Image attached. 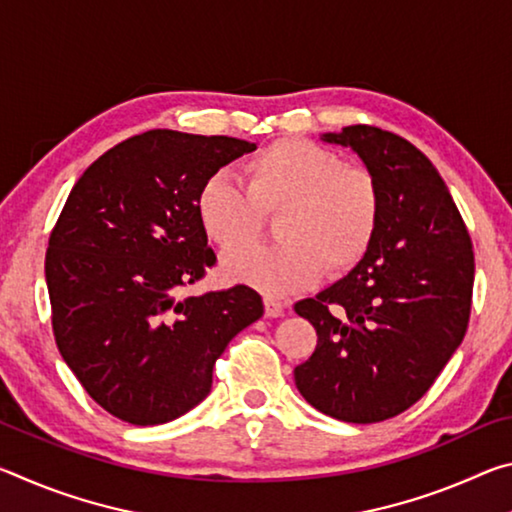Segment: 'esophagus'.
<instances>
[{"mask_svg": "<svg viewBox=\"0 0 512 512\" xmlns=\"http://www.w3.org/2000/svg\"><path fill=\"white\" fill-rule=\"evenodd\" d=\"M264 314H266V318H280L284 314V305L280 300L266 296L264 298Z\"/></svg>", "mask_w": 512, "mask_h": 512, "instance_id": "esophagus-1", "label": "esophagus"}]
</instances>
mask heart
<instances>
[{
  "label": "heart",
  "mask_w": 512,
  "mask_h": 512,
  "mask_svg": "<svg viewBox=\"0 0 512 512\" xmlns=\"http://www.w3.org/2000/svg\"><path fill=\"white\" fill-rule=\"evenodd\" d=\"M241 187L216 171L196 196L205 235L223 250L249 243L261 214L281 210L282 245L241 249L223 257V273L266 293L307 287L320 271L341 275L357 266L379 225V189L372 173L298 137H284L244 164Z\"/></svg>",
  "instance_id": "heart-1"
}]
</instances>
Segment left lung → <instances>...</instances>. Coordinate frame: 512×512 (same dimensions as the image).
Returning a JSON list of instances; mask_svg holds the SVG:
<instances>
[{
  "instance_id": "obj_1",
  "label": "left lung",
  "mask_w": 512,
  "mask_h": 512,
  "mask_svg": "<svg viewBox=\"0 0 512 512\" xmlns=\"http://www.w3.org/2000/svg\"><path fill=\"white\" fill-rule=\"evenodd\" d=\"M320 140L348 146L372 173L379 225L348 275L296 302L318 345L293 377L329 418L381 422L418 402L461 345L472 305V241L443 176L404 137L357 124Z\"/></svg>"
}]
</instances>
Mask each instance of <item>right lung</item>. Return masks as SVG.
Here are the masks:
<instances>
[{"mask_svg": "<svg viewBox=\"0 0 512 512\" xmlns=\"http://www.w3.org/2000/svg\"><path fill=\"white\" fill-rule=\"evenodd\" d=\"M255 144L158 128L85 169L49 237L45 277L58 350L94 402L151 427L201 404L212 368L264 314L257 291L180 296L214 266L198 189Z\"/></svg>", "mask_w": 512, "mask_h": 512, "instance_id": "right-lung-1", "label": "right lung"}]
</instances>
